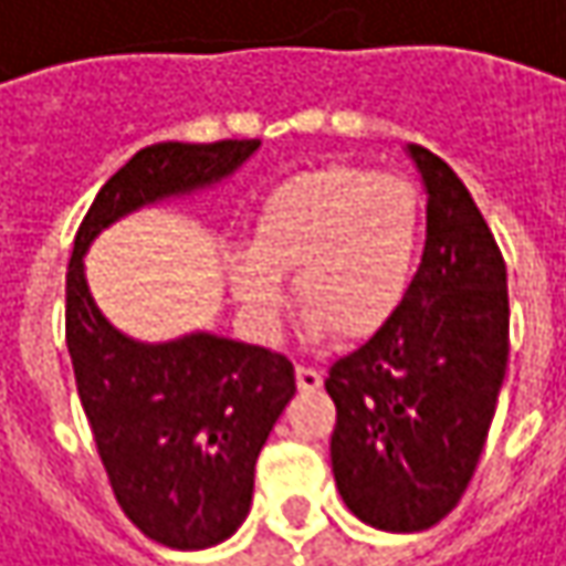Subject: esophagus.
<instances>
[{"label":"esophagus","mask_w":566,"mask_h":566,"mask_svg":"<svg viewBox=\"0 0 566 566\" xmlns=\"http://www.w3.org/2000/svg\"><path fill=\"white\" fill-rule=\"evenodd\" d=\"M294 378H297V387H301V390H316V387L323 384V375H319L316 368H307V365H297V368H294Z\"/></svg>","instance_id":"esophagus-1"}]
</instances>
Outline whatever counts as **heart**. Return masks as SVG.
<instances>
[{
	"mask_svg": "<svg viewBox=\"0 0 566 566\" xmlns=\"http://www.w3.org/2000/svg\"><path fill=\"white\" fill-rule=\"evenodd\" d=\"M422 247V201L400 176L326 166L279 182L252 217L250 250L230 252L237 304L262 336L282 326L294 279L314 343L371 339L403 311Z\"/></svg>",
	"mask_w": 566,
	"mask_h": 566,
	"instance_id": "1",
	"label": "heart"
}]
</instances>
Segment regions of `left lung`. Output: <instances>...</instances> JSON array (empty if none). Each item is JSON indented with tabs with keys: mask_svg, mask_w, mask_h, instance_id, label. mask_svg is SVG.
<instances>
[{
	"mask_svg": "<svg viewBox=\"0 0 566 566\" xmlns=\"http://www.w3.org/2000/svg\"><path fill=\"white\" fill-rule=\"evenodd\" d=\"M426 191V250L397 319L329 368L343 503L381 532H422L474 478L510 361L506 262L471 191L407 144Z\"/></svg>",
	"mask_w": 566,
	"mask_h": 566,
	"instance_id": "obj_1",
	"label": "left lung"
}]
</instances>
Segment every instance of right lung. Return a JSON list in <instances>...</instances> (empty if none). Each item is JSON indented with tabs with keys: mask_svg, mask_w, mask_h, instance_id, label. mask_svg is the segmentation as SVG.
I'll list each match as a JSON object with an SVG mask.
<instances>
[{
	"mask_svg": "<svg viewBox=\"0 0 566 566\" xmlns=\"http://www.w3.org/2000/svg\"><path fill=\"white\" fill-rule=\"evenodd\" d=\"M259 140L153 144L95 195L66 269V349L120 510L176 551L227 542L252 506L255 458L294 397L279 352L195 329L166 343L120 333L85 282V252L112 223L227 182Z\"/></svg>",
	"mask_w": 566,
	"mask_h": 566,
	"instance_id": "add662e5",
	"label": "right lung"
}]
</instances>
